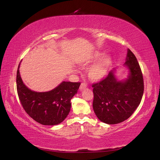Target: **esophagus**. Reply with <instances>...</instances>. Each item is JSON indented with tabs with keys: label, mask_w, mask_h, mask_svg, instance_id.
Listing matches in <instances>:
<instances>
[{
	"label": "esophagus",
	"mask_w": 160,
	"mask_h": 160,
	"mask_svg": "<svg viewBox=\"0 0 160 160\" xmlns=\"http://www.w3.org/2000/svg\"><path fill=\"white\" fill-rule=\"evenodd\" d=\"M87 88V84L85 83H82L80 84V91H82V90H84V89Z\"/></svg>",
	"instance_id": "obj_1"
}]
</instances>
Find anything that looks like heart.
Instances as JSON below:
<instances>
[{
    "instance_id": "b5f03b06",
    "label": "heart",
    "mask_w": 160,
    "mask_h": 160,
    "mask_svg": "<svg viewBox=\"0 0 160 160\" xmlns=\"http://www.w3.org/2000/svg\"><path fill=\"white\" fill-rule=\"evenodd\" d=\"M102 54L95 52L89 56L82 62V66L86 68L90 63L96 61L101 57ZM112 63V57L110 55H105L89 69L88 75L89 78L92 81H98L103 78L108 73L110 66Z\"/></svg>"
}]
</instances>
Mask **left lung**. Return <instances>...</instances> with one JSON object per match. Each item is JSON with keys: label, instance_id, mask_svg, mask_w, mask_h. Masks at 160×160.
Wrapping results in <instances>:
<instances>
[{"label": "left lung", "instance_id": "left-lung-1", "mask_svg": "<svg viewBox=\"0 0 160 160\" xmlns=\"http://www.w3.org/2000/svg\"><path fill=\"white\" fill-rule=\"evenodd\" d=\"M124 65L129 72L127 79L118 80L113 69L104 79L92 85L94 112L100 121L109 125L119 123L130 117L143 95L142 71L129 49Z\"/></svg>", "mask_w": 160, "mask_h": 160}]
</instances>
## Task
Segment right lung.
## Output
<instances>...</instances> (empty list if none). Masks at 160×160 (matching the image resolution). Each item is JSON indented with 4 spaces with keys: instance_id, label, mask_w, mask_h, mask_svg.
I'll list each match as a JSON object with an SVG mask.
<instances>
[{
    "instance_id": "obj_1",
    "label": "right lung",
    "mask_w": 160,
    "mask_h": 160,
    "mask_svg": "<svg viewBox=\"0 0 160 160\" xmlns=\"http://www.w3.org/2000/svg\"><path fill=\"white\" fill-rule=\"evenodd\" d=\"M18 65L16 84L21 104L30 117L39 123L54 125L61 123L71 109V99L77 93L80 82H62L48 92L31 91L23 83Z\"/></svg>"
}]
</instances>
